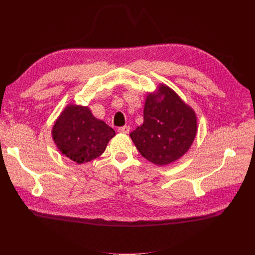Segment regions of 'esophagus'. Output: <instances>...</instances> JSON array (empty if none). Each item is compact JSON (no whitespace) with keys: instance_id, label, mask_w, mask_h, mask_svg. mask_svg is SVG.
Instances as JSON below:
<instances>
[{"instance_id":"1","label":"esophagus","mask_w":255,"mask_h":255,"mask_svg":"<svg viewBox=\"0 0 255 255\" xmlns=\"http://www.w3.org/2000/svg\"><path fill=\"white\" fill-rule=\"evenodd\" d=\"M118 132L122 133V134H128L129 133V127L128 126L121 127V128H118Z\"/></svg>"}]
</instances>
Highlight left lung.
<instances>
[{
    "mask_svg": "<svg viewBox=\"0 0 255 255\" xmlns=\"http://www.w3.org/2000/svg\"><path fill=\"white\" fill-rule=\"evenodd\" d=\"M197 116L174 90L159 84L146 96L143 123L129 134L141 155L157 166L181 158L197 135Z\"/></svg>",
    "mask_w": 255,
    "mask_h": 255,
    "instance_id": "obj_1",
    "label": "left lung"
}]
</instances>
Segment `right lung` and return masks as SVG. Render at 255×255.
<instances>
[{"label": "right lung", "mask_w": 255, "mask_h": 255, "mask_svg": "<svg viewBox=\"0 0 255 255\" xmlns=\"http://www.w3.org/2000/svg\"><path fill=\"white\" fill-rule=\"evenodd\" d=\"M115 135V130L103 120L97 119L88 106L76 104H68L52 128L57 149L78 164L102 155Z\"/></svg>", "instance_id": "right-lung-1"}]
</instances>
